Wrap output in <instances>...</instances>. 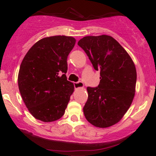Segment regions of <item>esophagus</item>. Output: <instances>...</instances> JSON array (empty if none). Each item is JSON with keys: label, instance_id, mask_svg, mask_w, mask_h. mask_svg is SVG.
I'll list each match as a JSON object with an SVG mask.
<instances>
[{"label": "esophagus", "instance_id": "34e87169", "mask_svg": "<svg viewBox=\"0 0 156 156\" xmlns=\"http://www.w3.org/2000/svg\"><path fill=\"white\" fill-rule=\"evenodd\" d=\"M74 89H79V88H82L84 87V84L82 82H74Z\"/></svg>", "mask_w": 156, "mask_h": 156}]
</instances>
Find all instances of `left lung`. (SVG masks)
<instances>
[{
    "mask_svg": "<svg viewBox=\"0 0 156 156\" xmlns=\"http://www.w3.org/2000/svg\"><path fill=\"white\" fill-rule=\"evenodd\" d=\"M77 44L101 75L97 87H87L88 99L83 108L85 118L97 127L111 126L121 120L133 99L135 65L126 51L111 36H86Z\"/></svg>",
    "mask_w": 156,
    "mask_h": 156,
    "instance_id": "left-lung-1",
    "label": "left lung"
}]
</instances>
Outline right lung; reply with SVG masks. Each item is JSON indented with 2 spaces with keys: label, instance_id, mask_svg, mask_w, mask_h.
Masks as SVG:
<instances>
[{
  "label": "right lung",
  "instance_id": "1",
  "mask_svg": "<svg viewBox=\"0 0 156 156\" xmlns=\"http://www.w3.org/2000/svg\"><path fill=\"white\" fill-rule=\"evenodd\" d=\"M76 40L65 35L39 40L23 59L18 87L23 101L35 119L51 122L60 119L74 91L67 80V57Z\"/></svg>",
  "mask_w": 156,
  "mask_h": 156
}]
</instances>
